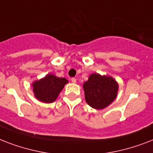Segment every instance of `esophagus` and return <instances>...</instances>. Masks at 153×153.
<instances>
[{
  "label": "esophagus",
  "instance_id": "1",
  "mask_svg": "<svg viewBox=\"0 0 153 153\" xmlns=\"http://www.w3.org/2000/svg\"><path fill=\"white\" fill-rule=\"evenodd\" d=\"M71 80V82H73V83H76V79H74V78H72Z\"/></svg>",
  "mask_w": 153,
  "mask_h": 153
}]
</instances>
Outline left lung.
<instances>
[{
  "instance_id": "1",
  "label": "left lung",
  "mask_w": 153,
  "mask_h": 153,
  "mask_svg": "<svg viewBox=\"0 0 153 153\" xmlns=\"http://www.w3.org/2000/svg\"><path fill=\"white\" fill-rule=\"evenodd\" d=\"M83 90L86 103L94 109H102L117 98L118 83L113 77L94 73L83 83Z\"/></svg>"
}]
</instances>
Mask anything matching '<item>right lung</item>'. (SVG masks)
Returning <instances> with one entry per match:
<instances>
[{
    "instance_id": "1",
    "label": "right lung",
    "mask_w": 153,
    "mask_h": 153,
    "mask_svg": "<svg viewBox=\"0 0 153 153\" xmlns=\"http://www.w3.org/2000/svg\"><path fill=\"white\" fill-rule=\"evenodd\" d=\"M68 81L55 74H48L42 79L32 82L35 98L44 103L55 102Z\"/></svg>"
}]
</instances>
